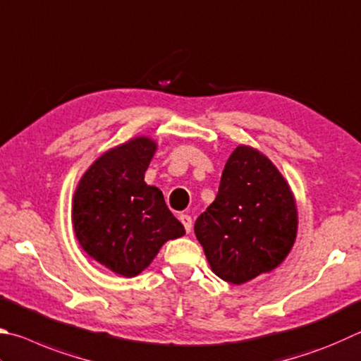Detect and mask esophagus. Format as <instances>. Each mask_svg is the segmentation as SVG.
<instances>
[{
    "instance_id": "34e87169",
    "label": "esophagus",
    "mask_w": 361,
    "mask_h": 361,
    "mask_svg": "<svg viewBox=\"0 0 361 361\" xmlns=\"http://www.w3.org/2000/svg\"><path fill=\"white\" fill-rule=\"evenodd\" d=\"M180 221H181V224L185 226V231L189 233L191 232V228H192V218L189 214H181L180 216Z\"/></svg>"
}]
</instances>
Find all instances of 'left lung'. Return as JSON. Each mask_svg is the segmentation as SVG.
Returning <instances> with one entry per match:
<instances>
[{
  "label": "left lung",
  "instance_id": "left-lung-1",
  "mask_svg": "<svg viewBox=\"0 0 361 361\" xmlns=\"http://www.w3.org/2000/svg\"><path fill=\"white\" fill-rule=\"evenodd\" d=\"M297 207L271 161L238 147L222 170L214 202L194 224L213 273L243 284L283 262L297 237Z\"/></svg>",
  "mask_w": 361,
  "mask_h": 361
}]
</instances>
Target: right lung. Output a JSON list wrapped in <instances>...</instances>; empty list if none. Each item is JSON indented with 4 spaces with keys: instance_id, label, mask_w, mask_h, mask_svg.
Segmentation results:
<instances>
[{
    "instance_id": "right-lung-1",
    "label": "right lung",
    "mask_w": 361,
    "mask_h": 361,
    "mask_svg": "<svg viewBox=\"0 0 361 361\" xmlns=\"http://www.w3.org/2000/svg\"><path fill=\"white\" fill-rule=\"evenodd\" d=\"M154 149L156 143L147 137L110 149L87 170L74 194L72 222L78 243L126 278L145 270L167 240L185 235L162 192L143 180Z\"/></svg>"
}]
</instances>
